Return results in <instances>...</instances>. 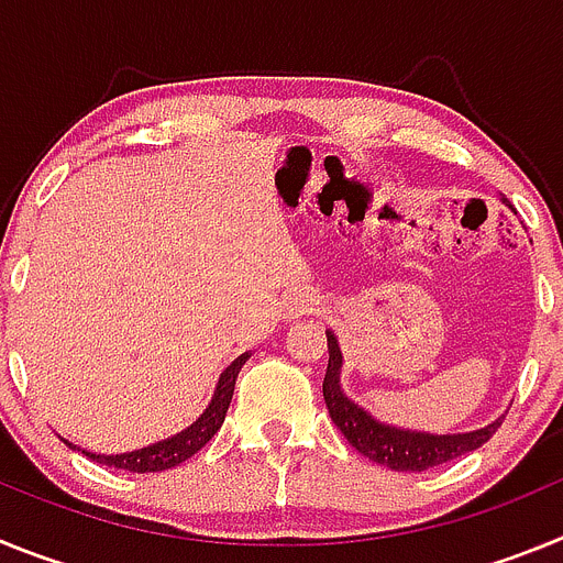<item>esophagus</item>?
Segmentation results:
<instances>
[{"label":"esophagus","instance_id":"1","mask_svg":"<svg viewBox=\"0 0 563 563\" xmlns=\"http://www.w3.org/2000/svg\"><path fill=\"white\" fill-rule=\"evenodd\" d=\"M318 298L307 290H296L285 298V316L287 318H298V316H310L316 312Z\"/></svg>","mask_w":563,"mask_h":563}]
</instances>
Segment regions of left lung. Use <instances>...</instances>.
I'll return each instance as SVG.
<instances>
[{
	"mask_svg": "<svg viewBox=\"0 0 563 563\" xmlns=\"http://www.w3.org/2000/svg\"><path fill=\"white\" fill-rule=\"evenodd\" d=\"M501 202L507 206L505 197H501ZM327 346H330V363H327L324 375V400L332 422L341 429V434L346 437V442L357 454L369 456L377 465H386L391 471H406V474L429 471V467H437L442 462H451L456 456L482 449L496 434L501 420H505V417H496L494 422H487L485 429L465 431V434H429V431L386 426V422L375 420L369 411H363L355 400L343 395V355L335 332H327Z\"/></svg>",
	"mask_w": 563,
	"mask_h": 563,
	"instance_id": "1",
	"label": "left lung"
}]
</instances>
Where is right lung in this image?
I'll return each mask as SVG.
<instances>
[{"label":"right lung","instance_id":"add662e5","mask_svg":"<svg viewBox=\"0 0 563 563\" xmlns=\"http://www.w3.org/2000/svg\"><path fill=\"white\" fill-rule=\"evenodd\" d=\"M247 357H251V352L239 355L236 361H233L231 366L222 372L220 383H217V389H213L211 402H208V409L202 411V415L197 417V420H194L186 431H180V434L154 442V445H146V449L129 451V454H92V451H81V449L78 451H81V454H87L92 462L118 467V471H129V474H157V471H168V467L191 460V456L197 454V451H200L202 445H206V442L222 429V422H225V415H228V406H231L233 386H236V377H239V372H242V366H245ZM67 445L69 449H76L73 442H67Z\"/></svg>","mask_w":563,"mask_h":563}]
</instances>
